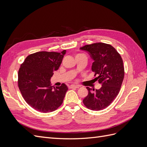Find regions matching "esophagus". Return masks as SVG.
I'll use <instances>...</instances> for the list:
<instances>
[{
	"mask_svg": "<svg viewBox=\"0 0 147 147\" xmlns=\"http://www.w3.org/2000/svg\"><path fill=\"white\" fill-rule=\"evenodd\" d=\"M69 88L70 89H72V88H79V86L78 85H74V84H72V85H70L69 86Z\"/></svg>",
	"mask_w": 147,
	"mask_h": 147,
	"instance_id": "1",
	"label": "esophagus"
}]
</instances>
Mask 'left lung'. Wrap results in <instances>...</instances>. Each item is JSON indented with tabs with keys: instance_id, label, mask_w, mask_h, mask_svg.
Returning <instances> with one entry per match:
<instances>
[{
	"instance_id": "1",
	"label": "left lung",
	"mask_w": 147,
	"mask_h": 147,
	"mask_svg": "<svg viewBox=\"0 0 147 147\" xmlns=\"http://www.w3.org/2000/svg\"><path fill=\"white\" fill-rule=\"evenodd\" d=\"M94 60L91 70L97 75L101 84L99 90L86 87L88 94L83 100L84 105L92 110H101L107 107L118 94L124 79V69L121 56L112 45L95 43L81 47Z\"/></svg>"
}]
</instances>
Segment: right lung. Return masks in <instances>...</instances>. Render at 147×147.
Masks as SVG:
<instances>
[{
  "label": "right lung",
  "mask_w": 147,
  "mask_h": 147,
  "mask_svg": "<svg viewBox=\"0 0 147 147\" xmlns=\"http://www.w3.org/2000/svg\"><path fill=\"white\" fill-rule=\"evenodd\" d=\"M66 51H39L29 55L18 71V87L24 99L40 112H53L63 104L68 88L51 86L53 72L58 70Z\"/></svg>",
  "instance_id": "right-lung-1"
}]
</instances>
